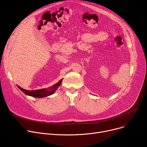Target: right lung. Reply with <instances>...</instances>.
I'll return each mask as SVG.
<instances>
[{"label": "right lung", "mask_w": 147, "mask_h": 147, "mask_svg": "<svg viewBox=\"0 0 147 147\" xmlns=\"http://www.w3.org/2000/svg\"><path fill=\"white\" fill-rule=\"evenodd\" d=\"M62 80H60L57 83L55 84V85H52L51 87H49L48 88H42L40 90H26L25 89L22 88L20 86L17 85V87L18 88L22 91L25 94L27 95V96H31L32 97H37V98H43L45 97L50 96L51 95L53 94L56 90L58 88L59 86L61 85Z\"/></svg>", "instance_id": "1"}]
</instances>
